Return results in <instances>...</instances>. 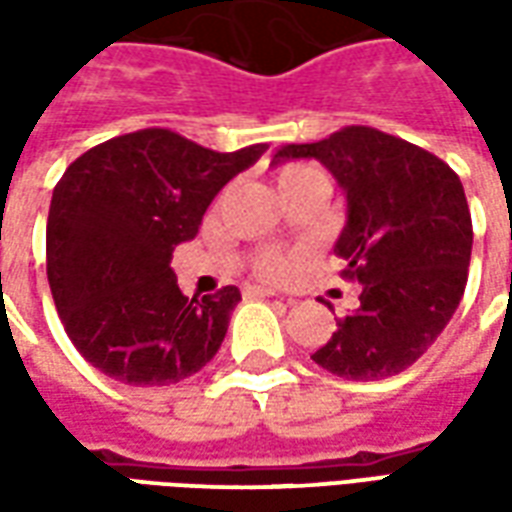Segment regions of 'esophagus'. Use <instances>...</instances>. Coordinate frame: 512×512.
<instances>
[{"label":"esophagus","mask_w":512,"mask_h":512,"mask_svg":"<svg viewBox=\"0 0 512 512\" xmlns=\"http://www.w3.org/2000/svg\"><path fill=\"white\" fill-rule=\"evenodd\" d=\"M246 299H268V296H277L271 288H263V285H246L244 288Z\"/></svg>","instance_id":"1"}]
</instances>
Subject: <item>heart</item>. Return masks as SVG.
<instances>
[{"label":"heart","instance_id":"b5f03b06","mask_svg":"<svg viewBox=\"0 0 512 512\" xmlns=\"http://www.w3.org/2000/svg\"><path fill=\"white\" fill-rule=\"evenodd\" d=\"M310 172H315V169L304 167V164H288V167H282L277 172L279 189H285V186H290L293 180L304 178V175H310ZM290 266H293V263H290V257L282 255V252H274V249H268V252H263V255L255 260L257 274H263V277L268 279H277L282 277V274H288Z\"/></svg>","mask_w":512,"mask_h":512}]
</instances>
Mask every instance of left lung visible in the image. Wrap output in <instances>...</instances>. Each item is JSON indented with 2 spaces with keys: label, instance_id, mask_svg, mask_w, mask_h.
<instances>
[{
  "label": "left lung",
  "instance_id": "left-lung-1",
  "mask_svg": "<svg viewBox=\"0 0 512 512\" xmlns=\"http://www.w3.org/2000/svg\"><path fill=\"white\" fill-rule=\"evenodd\" d=\"M318 158L348 200L334 244L343 277L362 285L359 310L337 321L312 359L348 381L403 373L444 332L461 304L472 213L461 178L439 156L370 126L312 145H285L274 164Z\"/></svg>",
  "mask_w": 512,
  "mask_h": 512
}]
</instances>
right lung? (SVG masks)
<instances>
[{"instance_id":"right-lung-1","label":"right lung","mask_w":512,"mask_h":512,"mask_svg":"<svg viewBox=\"0 0 512 512\" xmlns=\"http://www.w3.org/2000/svg\"><path fill=\"white\" fill-rule=\"evenodd\" d=\"M268 145L216 153L169 128L90 147L54 186L46 274L65 332L101 373L167 386L211 362L241 293L189 299L169 268L227 180Z\"/></svg>"}]
</instances>
